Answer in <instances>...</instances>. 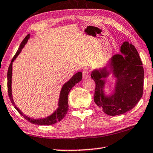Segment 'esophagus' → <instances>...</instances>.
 I'll use <instances>...</instances> for the list:
<instances>
[{
  "label": "esophagus",
  "instance_id": "obj_1",
  "mask_svg": "<svg viewBox=\"0 0 153 153\" xmlns=\"http://www.w3.org/2000/svg\"><path fill=\"white\" fill-rule=\"evenodd\" d=\"M82 77L83 79H88L89 78V71L87 69H85L82 71Z\"/></svg>",
  "mask_w": 153,
  "mask_h": 153
}]
</instances>
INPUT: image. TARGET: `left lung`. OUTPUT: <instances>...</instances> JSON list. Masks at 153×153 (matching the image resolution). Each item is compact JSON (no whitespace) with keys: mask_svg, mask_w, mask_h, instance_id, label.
Here are the masks:
<instances>
[{"mask_svg":"<svg viewBox=\"0 0 153 153\" xmlns=\"http://www.w3.org/2000/svg\"><path fill=\"white\" fill-rule=\"evenodd\" d=\"M121 54L112 56L108 64L91 72L96 82L94 102L104 113L111 116L124 114L135 107L143 94L144 68L133 45L127 41L121 47ZM112 73L116 79L114 91L106 96L103 89L105 79Z\"/></svg>","mask_w":153,"mask_h":153,"instance_id":"obj_1","label":"left lung"}]
</instances>
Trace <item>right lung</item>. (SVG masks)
Instances as JSON below:
<instances>
[{
    "label": "right lung",
    "instance_id": "obj_1",
    "mask_svg": "<svg viewBox=\"0 0 153 153\" xmlns=\"http://www.w3.org/2000/svg\"><path fill=\"white\" fill-rule=\"evenodd\" d=\"M30 36V35L27 34V36L25 37V39L22 42L21 45L19 47L18 50L16 52V55L12 59L11 64L9 65L8 72H7V87H8V94L10 100H11L12 104L13 105L16 109L18 111L19 113L23 116L25 119H26L27 121L30 122L31 123L36 124V125H41V126H50V125L55 124L57 121H60L61 120L66 116L67 114V112L68 111V94L71 89L75 85L78 83L82 80V72H79L74 74L72 78L69 80L68 81L66 82L63 86L62 87L61 91H60L59 98L58 102V108L53 112L51 115L45 117V118H41V119H34L30 118V117L26 116L16 106V104L13 101V96H12V89H11V82H12V65H13V62L14 60L16 59V57L18 56V55L20 53L22 49L24 48L25 45L26 44L27 42V40L29 39Z\"/></svg>",
    "mask_w": 153,
    "mask_h": 153
}]
</instances>
